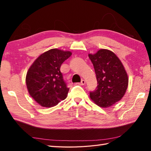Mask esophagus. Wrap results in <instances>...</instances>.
Here are the masks:
<instances>
[{
  "mask_svg": "<svg viewBox=\"0 0 151 151\" xmlns=\"http://www.w3.org/2000/svg\"><path fill=\"white\" fill-rule=\"evenodd\" d=\"M85 84H86V81H85L84 80H82L81 82V85H84Z\"/></svg>",
  "mask_w": 151,
  "mask_h": 151,
  "instance_id": "esophagus-1",
  "label": "esophagus"
}]
</instances>
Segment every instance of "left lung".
<instances>
[{"label": "left lung", "mask_w": 151, "mask_h": 151, "mask_svg": "<svg viewBox=\"0 0 151 151\" xmlns=\"http://www.w3.org/2000/svg\"><path fill=\"white\" fill-rule=\"evenodd\" d=\"M88 57L98 83L96 88L90 92V98L98 106L110 107L124 96L128 86L127 74L118 57L108 49H100Z\"/></svg>", "instance_id": "obj_1"}]
</instances>
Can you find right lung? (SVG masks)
Masks as SVG:
<instances>
[{"instance_id": "obj_1", "label": "right lung", "mask_w": 151, "mask_h": 151, "mask_svg": "<svg viewBox=\"0 0 151 151\" xmlns=\"http://www.w3.org/2000/svg\"><path fill=\"white\" fill-rule=\"evenodd\" d=\"M71 55L70 51L52 49L41 55L29 68L26 78L27 88L40 106L51 108L67 98L69 88L60 68Z\"/></svg>"}]
</instances>
